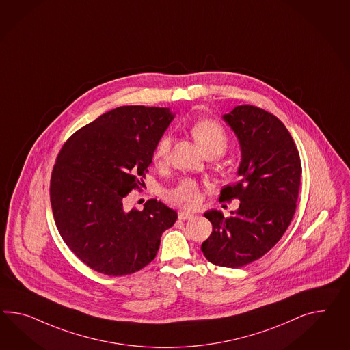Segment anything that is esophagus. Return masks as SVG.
<instances>
[{
    "mask_svg": "<svg viewBox=\"0 0 350 350\" xmlns=\"http://www.w3.org/2000/svg\"><path fill=\"white\" fill-rule=\"evenodd\" d=\"M178 217H179V219H181V221H185V219L191 218V217H193V213H189V212H184V211H181V212L178 213Z\"/></svg>",
    "mask_w": 350,
    "mask_h": 350,
    "instance_id": "34e87169",
    "label": "esophagus"
}]
</instances>
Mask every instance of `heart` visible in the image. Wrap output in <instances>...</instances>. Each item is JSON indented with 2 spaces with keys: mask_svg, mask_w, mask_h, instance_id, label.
<instances>
[{
  "mask_svg": "<svg viewBox=\"0 0 350 350\" xmlns=\"http://www.w3.org/2000/svg\"><path fill=\"white\" fill-rule=\"evenodd\" d=\"M190 132L206 154L213 153L221 156L228 147V135L226 129L221 123L213 119H200L194 122L190 126ZM170 148L171 135H161L153 150V162L157 165L166 162ZM165 196L170 203L183 208H196L202 200L199 185L191 179L181 180L176 187L169 189Z\"/></svg>",
  "mask_w": 350,
  "mask_h": 350,
  "instance_id": "b5f03b06",
  "label": "heart"
}]
</instances>
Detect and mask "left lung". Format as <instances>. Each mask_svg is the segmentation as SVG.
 Returning <instances> with one entry per match:
<instances>
[{"label":"left lung","mask_w":350,"mask_h":350,"mask_svg":"<svg viewBox=\"0 0 350 350\" xmlns=\"http://www.w3.org/2000/svg\"><path fill=\"white\" fill-rule=\"evenodd\" d=\"M224 119L241 147L240 179L221 190L219 202L239 199V209L224 217L204 213L213 231L202 243L206 260L241 268L260 259L282 239L296 212L301 159L286 126L264 109L240 105Z\"/></svg>","instance_id":"left-lung-1"}]
</instances>
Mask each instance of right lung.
<instances>
[{
	"label": "right lung",
	"mask_w": 350,
	"mask_h": 350,
	"mask_svg": "<svg viewBox=\"0 0 350 350\" xmlns=\"http://www.w3.org/2000/svg\"><path fill=\"white\" fill-rule=\"evenodd\" d=\"M166 108L119 107L64 142L51 176V204L63 241L109 277L148 265L178 213L156 199L126 212L123 199L144 185L153 150L172 120Z\"/></svg>",
	"instance_id": "right-lung-1"
}]
</instances>
